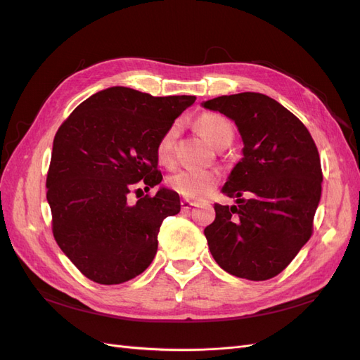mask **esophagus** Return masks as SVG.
I'll list each match as a JSON object with an SVG mask.
<instances>
[{
    "label": "esophagus",
    "mask_w": 360,
    "mask_h": 360,
    "mask_svg": "<svg viewBox=\"0 0 360 360\" xmlns=\"http://www.w3.org/2000/svg\"><path fill=\"white\" fill-rule=\"evenodd\" d=\"M197 205V202H192V201H189V200H183L181 201V210H184V212H189L192 207H195Z\"/></svg>",
    "instance_id": "1"
}]
</instances>
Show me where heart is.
Instances as JSON below:
<instances>
[{"label":"heart","instance_id":"1","mask_svg":"<svg viewBox=\"0 0 360 360\" xmlns=\"http://www.w3.org/2000/svg\"><path fill=\"white\" fill-rule=\"evenodd\" d=\"M197 126L202 136L214 147L225 139H233V126L219 114H204L198 118ZM179 134L177 124L169 126L158 141L156 158L162 165H171L174 148ZM219 174L212 169H180L168 179V186L179 195L189 200H201L217 186Z\"/></svg>","mask_w":360,"mask_h":360}]
</instances>
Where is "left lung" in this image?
<instances>
[{
	"label": "left lung",
	"instance_id": "left-lung-1",
	"mask_svg": "<svg viewBox=\"0 0 360 360\" xmlns=\"http://www.w3.org/2000/svg\"><path fill=\"white\" fill-rule=\"evenodd\" d=\"M202 106L231 118L243 141V158L222 188L237 204H214L204 230L210 252L230 275L274 278L312 234L323 181L319 150L300 120L266 94L221 96Z\"/></svg>",
	"mask_w": 360,
	"mask_h": 360
}]
</instances>
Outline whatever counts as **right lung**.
<instances>
[{
    "mask_svg": "<svg viewBox=\"0 0 360 360\" xmlns=\"http://www.w3.org/2000/svg\"><path fill=\"white\" fill-rule=\"evenodd\" d=\"M195 99L111 86L84 101L56 134L46 179L52 233L97 284L143 274L158 252L163 219L180 212L179 193L167 188L135 204L127 195L139 183L148 191L162 181L158 141Z\"/></svg>",
    "mask_w": 360,
    "mask_h": 360,
    "instance_id": "obj_1",
    "label": "right lung"
}]
</instances>
